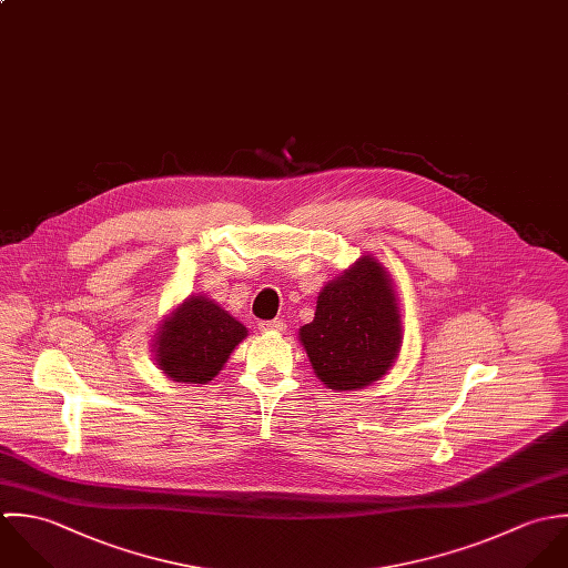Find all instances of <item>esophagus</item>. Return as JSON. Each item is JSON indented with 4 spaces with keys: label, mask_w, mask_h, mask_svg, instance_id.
Returning a JSON list of instances; mask_svg holds the SVG:
<instances>
[{
    "label": "esophagus",
    "mask_w": 568,
    "mask_h": 568,
    "mask_svg": "<svg viewBox=\"0 0 568 568\" xmlns=\"http://www.w3.org/2000/svg\"><path fill=\"white\" fill-rule=\"evenodd\" d=\"M258 329H261V332L281 334V332H285V323L278 321V318H274V321H261V323H258Z\"/></svg>",
    "instance_id": "1"
}]
</instances>
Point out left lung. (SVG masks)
<instances>
[{"label": "left lung", "mask_w": 568, "mask_h": 568, "mask_svg": "<svg viewBox=\"0 0 568 568\" xmlns=\"http://www.w3.org/2000/svg\"><path fill=\"white\" fill-rule=\"evenodd\" d=\"M316 375L334 390L379 379L395 362L402 325L386 272L359 258L318 296L316 316L301 332Z\"/></svg>", "instance_id": "left-lung-1"}]
</instances>
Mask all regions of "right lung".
I'll return each mask as SVG.
<instances>
[{"label":"right lung","mask_w":568,"mask_h":568,"mask_svg":"<svg viewBox=\"0 0 568 568\" xmlns=\"http://www.w3.org/2000/svg\"><path fill=\"white\" fill-rule=\"evenodd\" d=\"M245 336V327L217 303L197 296L162 325L155 359L175 382L204 384L222 371L232 348Z\"/></svg>","instance_id":"1"}]
</instances>
